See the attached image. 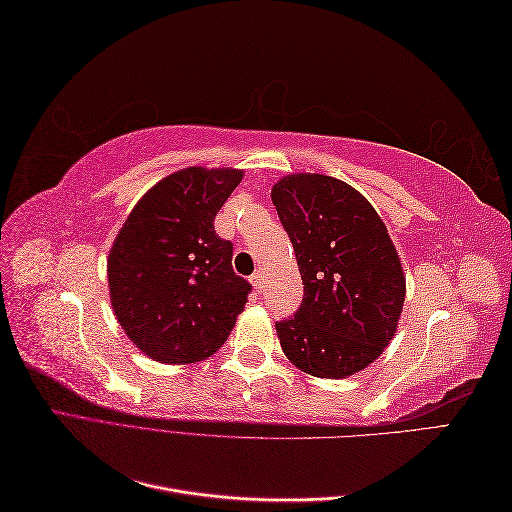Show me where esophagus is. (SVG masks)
<instances>
[{"mask_svg":"<svg viewBox=\"0 0 512 512\" xmlns=\"http://www.w3.org/2000/svg\"><path fill=\"white\" fill-rule=\"evenodd\" d=\"M250 282H252V286H254L258 292H262V273H260V271H256V273L250 277Z\"/></svg>","mask_w":512,"mask_h":512,"instance_id":"obj_1","label":"esophagus"}]
</instances>
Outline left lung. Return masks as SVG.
<instances>
[{"label":"left lung","instance_id":"left-lung-1","mask_svg":"<svg viewBox=\"0 0 512 512\" xmlns=\"http://www.w3.org/2000/svg\"><path fill=\"white\" fill-rule=\"evenodd\" d=\"M271 200L303 280L299 309L275 322L282 350L309 376H352L389 346L404 307L389 230L363 194L327 175H288Z\"/></svg>","mask_w":512,"mask_h":512}]
</instances>
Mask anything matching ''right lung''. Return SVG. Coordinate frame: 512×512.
Wrapping results in <instances>:
<instances>
[{
	"mask_svg": "<svg viewBox=\"0 0 512 512\" xmlns=\"http://www.w3.org/2000/svg\"><path fill=\"white\" fill-rule=\"evenodd\" d=\"M243 170L190 166L138 200L108 254L113 312L138 350L160 363L218 352L252 284L232 269L213 220Z\"/></svg>",
	"mask_w": 512,
	"mask_h": 512,
	"instance_id": "1",
	"label": "right lung"
}]
</instances>
